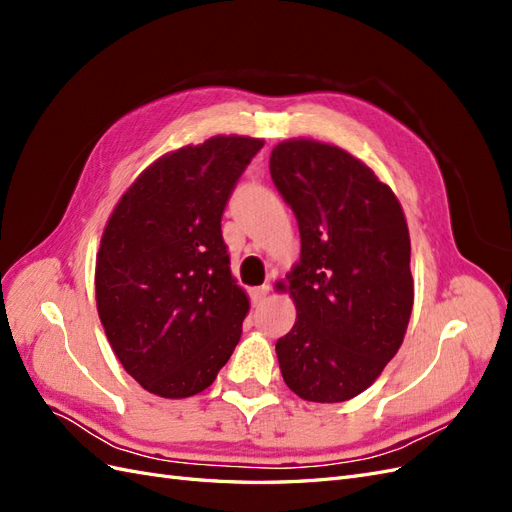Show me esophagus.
Listing matches in <instances>:
<instances>
[{
  "instance_id": "obj_1",
  "label": "esophagus",
  "mask_w": 512,
  "mask_h": 512,
  "mask_svg": "<svg viewBox=\"0 0 512 512\" xmlns=\"http://www.w3.org/2000/svg\"><path fill=\"white\" fill-rule=\"evenodd\" d=\"M267 294H269V286H258V288H254V290H252V301H254V305H260L262 301H265Z\"/></svg>"
}]
</instances>
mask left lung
I'll return each instance as SVG.
<instances>
[{
    "instance_id": "obj_1",
    "label": "left lung",
    "mask_w": 512,
    "mask_h": 512,
    "mask_svg": "<svg viewBox=\"0 0 512 512\" xmlns=\"http://www.w3.org/2000/svg\"><path fill=\"white\" fill-rule=\"evenodd\" d=\"M269 168L301 232L288 275L297 320L275 344L284 382L316 404L348 401L374 384L408 329L414 280L404 209L369 166L312 138L275 145Z\"/></svg>"
}]
</instances>
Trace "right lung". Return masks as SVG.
I'll return each mask as SVG.
<instances>
[{
	"mask_svg": "<svg viewBox=\"0 0 512 512\" xmlns=\"http://www.w3.org/2000/svg\"><path fill=\"white\" fill-rule=\"evenodd\" d=\"M265 141L213 136L170 151L119 198L96 258L98 314L113 352L153 395L213 384L250 299L230 273L222 213Z\"/></svg>",
	"mask_w": 512,
	"mask_h": 512,
	"instance_id": "obj_1",
	"label": "right lung"
}]
</instances>
